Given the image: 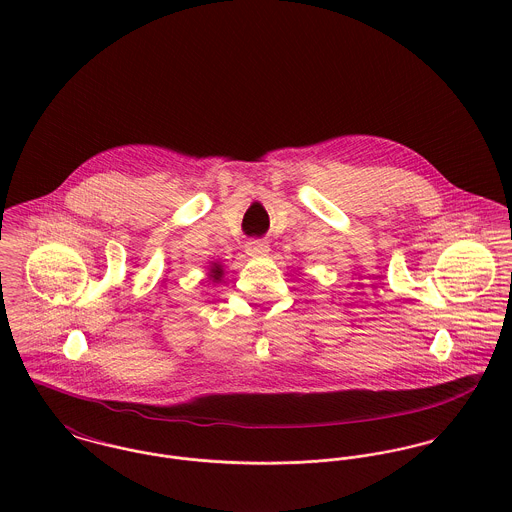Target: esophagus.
Instances as JSON below:
<instances>
[{
	"instance_id": "esophagus-1",
	"label": "esophagus",
	"mask_w": 512,
	"mask_h": 512,
	"mask_svg": "<svg viewBox=\"0 0 512 512\" xmlns=\"http://www.w3.org/2000/svg\"><path fill=\"white\" fill-rule=\"evenodd\" d=\"M268 252V242L260 238H252L246 242V254L248 256H264Z\"/></svg>"
}]
</instances>
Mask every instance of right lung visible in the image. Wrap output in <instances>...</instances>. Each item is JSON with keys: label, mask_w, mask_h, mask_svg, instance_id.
Listing matches in <instances>:
<instances>
[{"label": "right lung", "mask_w": 512, "mask_h": 512, "mask_svg": "<svg viewBox=\"0 0 512 512\" xmlns=\"http://www.w3.org/2000/svg\"><path fill=\"white\" fill-rule=\"evenodd\" d=\"M220 276H222V268H220V264H213V270H211V278L220 280Z\"/></svg>", "instance_id": "obj_1"}]
</instances>
